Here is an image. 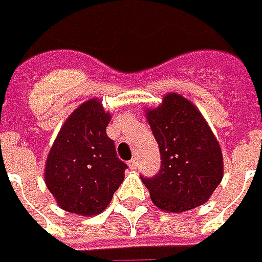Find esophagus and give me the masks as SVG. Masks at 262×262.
Listing matches in <instances>:
<instances>
[{
  "label": "esophagus",
  "mask_w": 262,
  "mask_h": 262,
  "mask_svg": "<svg viewBox=\"0 0 262 262\" xmlns=\"http://www.w3.org/2000/svg\"><path fill=\"white\" fill-rule=\"evenodd\" d=\"M129 168L130 169H138V161L133 158L132 161H129Z\"/></svg>",
  "instance_id": "obj_1"
}]
</instances>
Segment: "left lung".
I'll return each mask as SVG.
<instances>
[{
    "label": "left lung",
    "mask_w": 262,
    "mask_h": 262,
    "mask_svg": "<svg viewBox=\"0 0 262 262\" xmlns=\"http://www.w3.org/2000/svg\"><path fill=\"white\" fill-rule=\"evenodd\" d=\"M145 116L161 152L158 174L142 177L152 203L167 213L206 203L223 178V157L203 114L188 98L168 93Z\"/></svg>",
    "instance_id": "obj_1"
}]
</instances>
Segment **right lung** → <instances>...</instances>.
I'll return each mask as SVG.
<instances>
[{
    "label": "right lung",
    "instance_id": "right-lung-1",
    "mask_svg": "<svg viewBox=\"0 0 262 262\" xmlns=\"http://www.w3.org/2000/svg\"><path fill=\"white\" fill-rule=\"evenodd\" d=\"M112 114L91 98L69 114L49 150L45 183L60 209L95 216L110 204L127 165L105 133Z\"/></svg>",
    "mask_w": 262,
    "mask_h": 262
}]
</instances>
